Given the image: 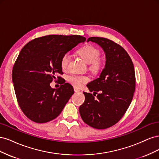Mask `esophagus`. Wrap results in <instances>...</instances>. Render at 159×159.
I'll list each match as a JSON object with an SVG mask.
<instances>
[{
    "label": "esophagus",
    "instance_id": "obj_1",
    "mask_svg": "<svg viewBox=\"0 0 159 159\" xmlns=\"http://www.w3.org/2000/svg\"><path fill=\"white\" fill-rule=\"evenodd\" d=\"M74 91H75V92H80V90L79 89L76 88H74Z\"/></svg>",
    "mask_w": 159,
    "mask_h": 159
}]
</instances>
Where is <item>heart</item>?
Wrapping results in <instances>:
<instances>
[{
  "label": "heart",
  "instance_id": "obj_1",
  "mask_svg": "<svg viewBox=\"0 0 159 159\" xmlns=\"http://www.w3.org/2000/svg\"><path fill=\"white\" fill-rule=\"evenodd\" d=\"M79 55L89 64V70L93 74H98L102 70L104 66V60L100 57L101 52L97 48L92 45L83 47L78 51ZM71 56L69 53L62 56L60 60V66L62 70L66 71L68 68ZM89 78L87 75H73L68 77V81L75 88H80L84 84L88 82Z\"/></svg>",
  "mask_w": 159,
  "mask_h": 159
}]
</instances>
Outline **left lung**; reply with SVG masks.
Masks as SVG:
<instances>
[{"label":"left lung","instance_id":"left-lung-1","mask_svg":"<svg viewBox=\"0 0 159 159\" xmlns=\"http://www.w3.org/2000/svg\"><path fill=\"white\" fill-rule=\"evenodd\" d=\"M89 41L103 49L106 64L99 78L87 85L94 93L84 92L85 102L79 111L88 125L104 129L116 124L127 111L135 90V74L131 57L119 44L101 37H90Z\"/></svg>","mask_w":159,"mask_h":159}]
</instances>
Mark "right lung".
Masks as SVG:
<instances>
[{
  "mask_svg": "<svg viewBox=\"0 0 159 159\" xmlns=\"http://www.w3.org/2000/svg\"><path fill=\"white\" fill-rule=\"evenodd\" d=\"M86 38L78 35H48L35 38L22 48L14 64L12 78L22 112L31 121L44 123L56 118L71 96L73 87L64 83L57 89L50 84L62 74V56Z\"/></svg>",
  "mask_w": 159,
  "mask_h": 159,
  "instance_id": "obj_1",
  "label": "right lung"
}]
</instances>
